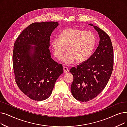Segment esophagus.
<instances>
[{
	"instance_id": "34e87169",
	"label": "esophagus",
	"mask_w": 127,
	"mask_h": 127,
	"mask_svg": "<svg viewBox=\"0 0 127 127\" xmlns=\"http://www.w3.org/2000/svg\"><path fill=\"white\" fill-rule=\"evenodd\" d=\"M63 70H64V73H67L69 72V69L66 67H63Z\"/></svg>"
}]
</instances>
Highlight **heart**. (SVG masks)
Instances as JSON below:
<instances>
[{"mask_svg":"<svg viewBox=\"0 0 127 127\" xmlns=\"http://www.w3.org/2000/svg\"><path fill=\"white\" fill-rule=\"evenodd\" d=\"M96 43V36L93 32L70 28L61 32L59 37L53 38L51 46L54 56L58 60L61 59L67 47V52L62 57V61L70 65L77 60L78 62H83L89 59Z\"/></svg>","mask_w":127,"mask_h":127,"instance_id":"heart-1","label":"heart"}]
</instances>
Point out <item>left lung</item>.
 Listing matches in <instances>:
<instances>
[{
    "mask_svg": "<svg viewBox=\"0 0 127 127\" xmlns=\"http://www.w3.org/2000/svg\"><path fill=\"white\" fill-rule=\"evenodd\" d=\"M89 25L98 32L100 39L98 46L89 59L69 70L74 77L70 87L71 93L81 102L92 100L103 90L114 66L113 48L109 36L96 26Z\"/></svg>",
    "mask_w": 127,
    "mask_h": 127,
    "instance_id": "left-lung-1",
    "label": "left lung"
}]
</instances>
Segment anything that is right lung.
<instances>
[{"label":"right lung","mask_w":127,"mask_h":127,"mask_svg":"<svg viewBox=\"0 0 127 127\" xmlns=\"http://www.w3.org/2000/svg\"><path fill=\"white\" fill-rule=\"evenodd\" d=\"M58 25L57 22L33 23L14 42L15 80L19 89L32 100L40 101L50 96L56 81L63 73L62 65L52 59L49 49L51 34Z\"/></svg>","instance_id":"right-lung-1"}]
</instances>
